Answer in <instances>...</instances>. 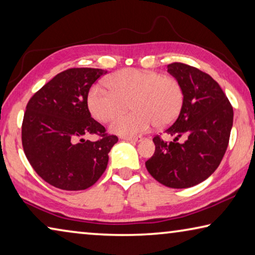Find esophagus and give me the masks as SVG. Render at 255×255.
<instances>
[{"mask_svg": "<svg viewBox=\"0 0 255 255\" xmlns=\"http://www.w3.org/2000/svg\"><path fill=\"white\" fill-rule=\"evenodd\" d=\"M123 140H127V142H139L140 139H142V137L140 136H121L120 137Z\"/></svg>", "mask_w": 255, "mask_h": 255, "instance_id": "esophagus-1", "label": "esophagus"}]
</instances>
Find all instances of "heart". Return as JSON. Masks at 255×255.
<instances>
[{"mask_svg": "<svg viewBox=\"0 0 255 255\" xmlns=\"http://www.w3.org/2000/svg\"><path fill=\"white\" fill-rule=\"evenodd\" d=\"M106 85L109 90L94 86L90 91L88 108L95 119L108 121L130 100L134 111L115 115L109 126L118 135L140 134L154 124L167 126L178 117L184 103V91L178 80L154 70L127 68L107 78Z\"/></svg>", "mask_w": 255, "mask_h": 255, "instance_id": "obj_1", "label": "heart"}]
</instances>
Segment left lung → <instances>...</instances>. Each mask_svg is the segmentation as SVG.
<instances>
[{
	"label": "left lung",
	"mask_w": 255,
	"mask_h": 255,
	"mask_svg": "<svg viewBox=\"0 0 255 255\" xmlns=\"http://www.w3.org/2000/svg\"><path fill=\"white\" fill-rule=\"evenodd\" d=\"M180 83L184 103L178 118L165 134L155 136V152L145 165L155 180L170 188H188L209 178L219 167L229 143L234 111L227 96L211 76L188 64H168ZM185 135L184 143L176 142Z\"/></svg>",
	"instance_id": "8db88e82"
}]
</instances>
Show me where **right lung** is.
Wrapping results in <instances>:
<instances>
[{"instance_id": "add662e5", "label": "right lung", "mask_w": 255, "mask_h": 255, "mask_svg": "<svg viewBox=\"0 0 255 255\" xmlns=\"http://www.w3.org/2000/svg\"><path fill=\"white\" fill-rule=\"evenodd\" d=\"M107 70L71 68L44 85L29 100L21 139L28 161L39 177L56 188L82 191L106 171L109 152L118 137L91 117L87 96ZM99 134L96 142L85 134Z\"/></svg>"}]
</instances>
